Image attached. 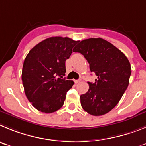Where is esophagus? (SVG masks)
Returning <instances> with one entry per match:
<instances>
[{"label": "esophagus", "instance_id": "esophagus-1", "mask_svg": "<svg viewBox=\"0 0 146 146\" xmlns=\"http://www.w3.org/2000/svg\"><path fill=\"white\" fill-rule=\"evenodd\" d=\"M74 82L76 83V84H78V83L81 82V79H76V80H74Z\"/></svg>", "mask_w": 146, "mask_h": 146}]
</instances>
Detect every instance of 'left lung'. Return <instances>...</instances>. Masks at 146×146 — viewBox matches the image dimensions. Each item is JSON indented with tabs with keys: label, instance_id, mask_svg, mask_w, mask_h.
Listing matches in <instances>:
<instances>
[{
	"label": "left lung",
	"instance_id": "8db88e82",
	"mask_svg": "<svg viewBox=\"0 0 146 146\" xmlns=\"http://www.w3.org/2000/svg\"><path fill=\"white\" fill-rule=\"evenodd\" d=\"M73 52L84 56L91 72L98 77L94 83L88 82L89 90L80 96L83 109L96 116L107 113L118 104L129 85L131 65L128 59L100 38L82 40Z\"/></svg>",
	"mask_w": 146,
	"mask_h": 146
}]
</instances>
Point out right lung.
I'll return each mask as SVG.
<instances>
[{"label":"right lung","mask_w":146,"mask_h":146,"mask_svg":"<svg viewBox=\"0 0 146 146\" xmlns=\"http://www.w3.org/2000/svg\"><path fill=\"white\" fill-rule=\"evenodd\" d=\"M78 41L51 37L35 46L25 59L22 81L25 93L34 108L51 113L63 106L67 92L74 82L65 76V61Z\"/></svg>","instance_id":"right-lung-1"}]
</instances>
